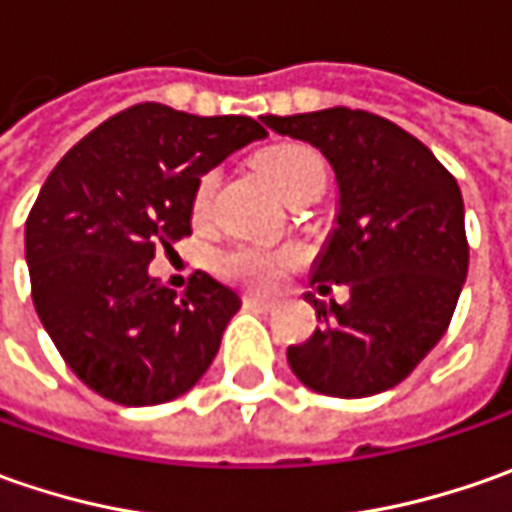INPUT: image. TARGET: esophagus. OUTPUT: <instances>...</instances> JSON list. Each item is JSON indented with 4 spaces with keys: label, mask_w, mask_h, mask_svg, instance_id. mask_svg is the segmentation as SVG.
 <instances>
[{
    "label": "esophagus",
    "mask_w": 512,
    "mask_h": 512,
    "mask_svg": "<svg viewBox=\"0 0 512 512\" xmlns=\"http://www.w3.org/2000/svg\"><path fill=\"white\" fill-rule=\"evenodd\" d=\"M245 305L253 307V310H273V302L262 299V296H245Z\"/></svg>",
    "instance_id": "34e87169"
}]
</instances>
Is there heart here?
Instances as JSON below:
<instances>
[{"label":"heart","instance_id":"obj_1","mask_svg":"<svg viewBox=\"0 0 512 512\" xmlns=\"http://www.w3.org/2000/svg\"><path fill=\"white\" fill-rule=\"evenodd\" d=\"M253 165L259 170V176L282 199H287V193H293L305 179L316 176V173H325L322 159L310 148L296 145V142H282V145H270V148L259 150ZM216 179H219L216 170H207V173H202L196 179L193 199H190V210H193L196 219H202L207 213L210 199H213V190H216ZM296 259H299V253L293 247H287V250H262V247L242 245L222 250L216 256V270L225 279L242 282V285L270 287L279 279L282 267L293 265Z\"/></svg>","mask_w":512,"mask_h":512}]
</instances>
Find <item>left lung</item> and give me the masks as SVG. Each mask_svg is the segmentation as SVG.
<instances>
[{"label":"left lung","mask_w":512,"mask_h":512,"mask_svg":"<svg viewBox=\"0 0 512 512\" xmlns=\"http://www.w3.org/2000/svg\"><path fill=\"white\" fill-rule=\"evenodd\" d=\"M262 122L322 150L339 185L313 285H347L350 299L325 305L307 293L322 327L287 347L290 370L339 399L390 390L453 319L470 259L462 190L416 136L376 113L327 108Z\"/></svg>","instance_id":"left-lung-1"}]
</instances>
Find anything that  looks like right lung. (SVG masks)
<instances>
[{"label": "right lung", "mask_w": 512, "mask_h": 512, "mask_svg": "<svg viewBox=\"0 0 512 512\" xmlns=\"http://www.w3.org/2000/svg\"><path fill=\"white\" fill-rule=\"evenodd\" d=\"M265 136L250 116L145 102L90 130L50 170L25 222L33 307L99 396L148 407L205 376L239 293L196 270L176 296L148 265L156 247L190 236L196 179Z\"/></svg>", "instance_id": "add662e5"}]
</instances>
